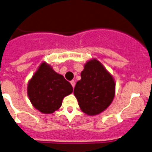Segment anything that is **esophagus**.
<instances>
[{"label": "esophagus", "mask_w": 152, "mask_h": 152, "mask_svg": "<svg viewBox=\"0 0 152 152\" xmlns=\"http://www.w3.org/2000/svg\"><path fill=\"white\" fill-rule=\"evenodd\" d=\"M70 84L72 85V86H73V88L75 87V85H76V83H75V81L72 80L71 82H70Z\"/></svg>", "instance_id": "obj_1"}]
</instances>
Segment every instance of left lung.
<instances>
[{"instance_id": "left-lung-1", "label": "left lung", "mask_w": 152, "mask_h": 152, "mask_svg": "<svg viewBox=\"0 0 152 152\" xmlns=\"http://www.w3.org/2000/svg\"><path fill=\"white\" fill-rule=\"evenodd\" d=\"M73 93L83 113L88 115H97L113 102L115 82L97 59L92 58L85 64L81 79L76 83Z\"/></svg>"}]
</instances>
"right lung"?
<instances>
[{"mask_svg":"<svg viewBox=\"0 0 152 152\" xmlns=\"http://www.w3.org/2000/svg\"><path fill=\"white\" fill-rule=\"evenodd\" d=\"M27 92L36 110L43 114H52L60 109L63 99L73 92V87L43 61L28 81Z\"/></svg>","mask_w":152,"mask_h":152,"instance_id":"1","label":"right lung"}]
</instances>
